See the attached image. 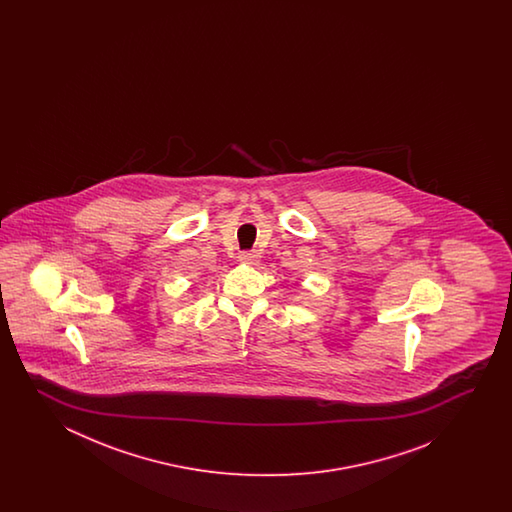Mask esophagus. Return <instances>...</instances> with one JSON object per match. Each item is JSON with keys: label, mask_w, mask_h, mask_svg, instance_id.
Segmentation results:
<instances>
[{"label": "esophagus", "mask_w": 512, "mask_h": 512, "mask_svg": "<svg viewBox=\"0 0 512 512\" xmlns=\"http://www.w3.org/2000/svg\"><path fill=\"white\" fill-rule=\"evenodd\" d=\"M240 261H243V263H251V265H256L258 261H260V252L258 251H241Z\"/></svg>", "instance_id": "34e87169"}]
</instances>
